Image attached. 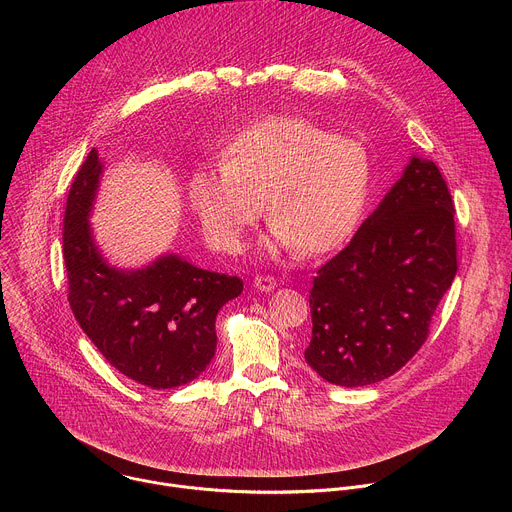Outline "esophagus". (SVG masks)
<instances>
[{"instance_id": "obj_1", "label": "esophagus", "mask_w": 512, "mask_h": 512, "mask_svg": "<svg viewBox=\"0 0 512 512\" xmlns=\"http://www.w3.org/2000/svg\"><path fill=\"white\" fill-rule=\"evenodd\" d=\"M253 285L259 289V291H273L275 287H277V279L275 277H269V275H257L255 279H253Z\"/></svg>"}]
</instances>
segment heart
<instances>
[{"label": "heart", "mask_w": 512, "mask_h": 512, "mask_svg": "<svg viewBox=\"0 0 512 512\" xmlns=\"http://www.w3.org/2000/svg\"><path fill=\"white\" fill-rule=\"evenodd\" d=\"M221 160L190 172L188 200L204 239L223 253L245 247L263 208L273 221L267 253H330L352 237L369 202L371 160L362 143L298 115L245 125Z\"/></svg>", "instance_id": "heart-1"}]
</instances>
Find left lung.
Returning <instances> with one entry per match:
<instances>
[{"label": "left lung", "mask_w": 512, "mask_h": 512, "mask_svg": "<svg viewBox=\"0 0 512 512\" xmlns=\"http://www.w3.org/2000/svg\"><path fill=\"white\" fill-rule=\"evenodd\" d=\"M456 271L452 196L431 160L411 156L352 241L318 269L306 362L338 387L391 377L425 342Z\"/></svg>", "instance_id": "left-lung-1"}]
</instances>
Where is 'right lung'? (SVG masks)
I'll list each match as a JSON object with an SVG mask.
<instances>
[{
	"label": "right lung",
	"mask_w": 512,
	"mask_h": 512,
	"mask_svg": "<svg viewBox=\"0 0 512 512\" xmlns=\"http://www.w3.org/2000/svg\"><path fill=\"white\" fill-rule=\"evenodd\" d=\"M105 164L93 148L70 186L64 210L68 302L83 332L131 381L174 389L194 381L216 350V314L243 291V279L164 253L137 269L111 265L91 212Z\"/></svg>",
	"instance_id": "right-lung-1"
}]
</instances>
